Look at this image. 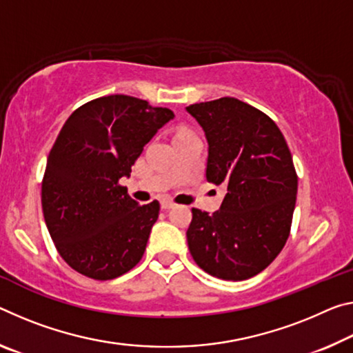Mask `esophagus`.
<instances>
[{
	"instance_id": "obj_1",
	"label": "esophagus",
	"mask_w": 353,
	"mask_h": 353,
	"mask_svg": "<svg viewBox=\"0 0 353 353\" xmlns=\"http://www.w3.org/2000/svg\"><path fill=\"white\" fill-rule=\"evenodd\" d=\"M171 207H174V203H172V201H170V199H163L161 201V209H171Z\"/></svg>"
}]
</instances>
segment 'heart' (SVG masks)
<instances>
[{"label": "heart", "mask_w": 353, "mask_h": 353, "mask_svg": "<svg viewBox=\"0 0 353 353\" xmlns=\"http://www.w3.org/2000/svg\"><path fill=\"white\" fill-rule=\"evenodd\" d=\"M179 133H183V132H179ZM179 133H177V135H179Z\"/></svg>", "instance_id": "obj_1"}]
</instances>
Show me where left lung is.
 Masks as SVG:
<instances>
[{
  "instance_id": "obj_1",
  "label": "left lung",
  "mask_w": 353,
  "mask_h": 353,
  "mask_svg": "<svg viewBox=\"0 0 353 353\" xmlns=\"http://www.w3.org/2000/svg\"><path fill=\"white\" fill-rule=\"evenodd\" d=\"M187 111L209 143L207 181L228 188L212 215L192 209L190 253L209 275L243 281L286 245L299 183L292 155L275 122L242 100L221 97Z\"/></svg>"
}]
</instances>
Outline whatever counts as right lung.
<instances>
[{
  "label": "right lung",
  "instance_id": "obj_1",
  "mask_svg": "<svg viewBox=\"0 0 353 353\" xmlns=\"http://www.w3.org/2000/svg\"><path fill=\"white\" fill-rule=\"evenodd\" d=\"M172 117L171 110L116 94L81 105L61 128L42 179V210L56 250L75 272L106 281L141 261L160 204H138L121 179Z\"/></svg>",
  "mask_w": 353,
  "mask_h": 353
}]
</instances>
